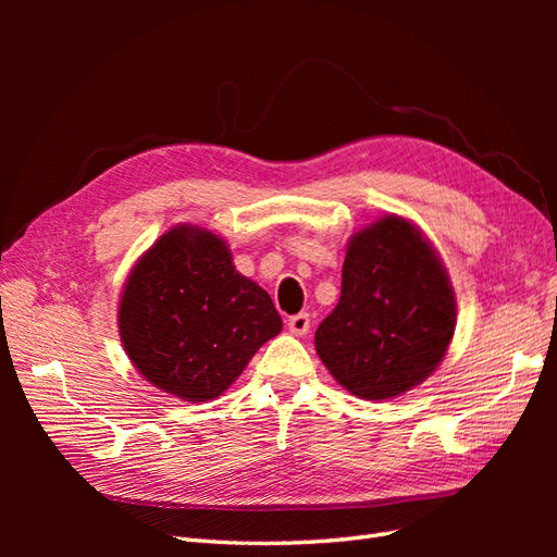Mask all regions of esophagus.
I'll list each match as a JSON object with an SVG mask.
<instances>
[{
	"label": "esophagus",
	"instance_id": "1",
	"mask_svg": "<svg viewBox=\"0 0 557 557\" xmlns=\"http://www.w3.org/2000/svg\"><path fill=\"white\" fill-rule=\"evenodd\" d=\"M309 327H311L309 313H297V315H290V318H288V330H290L293 334H297V336L307 334Z\"/></svg>",
	"mask_w": 557,
	"mask_h": 557
}]
</instances>
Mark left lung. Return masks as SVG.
<instances>
[{"instance_id": "obj_1", "label": "left lung", "mask_w": 557, "mask_h": 557, "mask_svg": "<svg viewBox=\"0 0 557 557\" xmlns=\"http://www.w3.org/2000/svg\"><path fill=\"white\" fill-rule=\"evenodd\" d=\"M455 332L446 269L416 225L383 215L348 242L342 297L315 330L330 374L362 399H387L423 383Z\"/></svg>"}]
</instances>
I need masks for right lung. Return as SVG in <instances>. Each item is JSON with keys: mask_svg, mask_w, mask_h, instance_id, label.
Instances as JSON below:
<instances>
[{"mask_svg": "<svg viewBox=\"0 0 557 557\" xmlns=\"http://www.w3.org/2000/svg\"><path fill=\"white\" fill-rule=\"evenodd\" d=\"M281 327L272 297L234 269L227 244L193 225L144 252L117 309L132 364L185 401L223 395Z\"/></svg>", "mask_w": 557, "mask_h": 557, "instance_id": "1", "label": "right lung"}]
</instances>
